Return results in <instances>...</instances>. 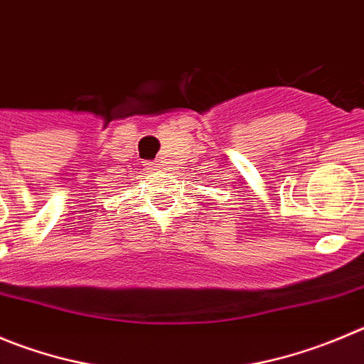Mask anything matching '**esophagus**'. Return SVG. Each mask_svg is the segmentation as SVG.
Segmentation results:
<instances>
[{
	"mask_svg": "<svg viewBox=\"0 0 364 364\" xmlns=\"http://www.w3.org/2000/svg\"><path fill=\"white\" fill-rule=\"evenodd\" d=\"M145 166H147L149 172H156V171H159V168H161L158 161H147V163H145Z\"/></svg>",
	"mask_w": 364,
	"mask_h": 364,
	"instance_id": "esophagus-1",
	"label": "esophagus"
}]
</instances>
